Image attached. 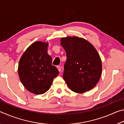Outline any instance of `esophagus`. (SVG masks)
Returning <instances> with one entry per match:
<instances>
[{
	"label": "esophagus",
	"mask_w": 124,
	"mask_h": 124,
	"mask_svg": "<svg viewBox=\"0 0 124 124\" xmlns=\"http://www.w3.org/2000/svg\"><path fill=\"white\" fill-rule=\"evenodd\" d=\"M57 68L58 70V71H59L60 72H61V66H57Z\"/></svg>",
	"instance_id": "1"
}]
</instances>
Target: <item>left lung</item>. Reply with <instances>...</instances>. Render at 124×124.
<instances>
[{"label": "left lung", "instance_id": "1", "mask_svg": "<svg viewBox=\"0 0 124 124\" xmlns=\"http://www.w3.org/2000/svg\"><path fill=\"white\" fill-rule=\"evenodd\" d=\"M66 52L63 77L69 88L83 93L95 86L102 74V62L93 46L81 38L68 37L61 39Z\"/></svg>", "mask_w": 124, "mask_h": 124}]
</instances>
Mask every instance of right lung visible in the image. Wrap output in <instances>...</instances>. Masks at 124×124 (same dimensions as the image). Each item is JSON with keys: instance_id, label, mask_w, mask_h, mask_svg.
<instances>
[{"instance_id": "1", "label": "right lung", "mask_w": 124, "mask_h": 124, "mask_svg": "<svg viewBox=\"0 0 124 124\" xmlns=\"http://www.w3.org/2000/svg\"><path fill=\"white\" fill-rule=\"evenodd\" d=\"M48 44L36 41L29 46L20 60L18 73L20 80L29 92L37 95L49 90L54 78L59 74L52 65L47 54Z\"/></svg>"}]
</instances>
